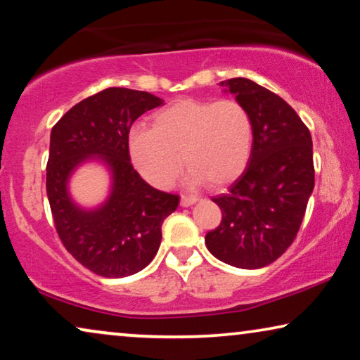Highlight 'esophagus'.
Here are the masks:
<instances>
[{"label":"esophagus","instance_id":"esophagus-1","mask_svg":"<svg viewBox=\"0 0 360 360\" xmlns=\"http://www.w3.org/2000/svg\"><path fill=\"white\" fill-rule=\"evenodd\" d=\"M198 200H200V198H196V196L184 195V196H181V198H180V205L185 206V208H186V206H191L193 203H196V201H198Z\"/></svg>","mask_w":360,"mask_h":360}]
</instances>
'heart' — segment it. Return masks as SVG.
I'll list each match as a JSON object with an SVG mask.
<instances>
[{"mask_svg":"<svg viewBox=\"0 0 360 360\" xmlns=\"http://www.w3.org/2000/svg\"><path fill=\"white\" fill-rule=\"evenodd\" d=\"M252 136V120L236 100H179L152 116L150 129L132 131L127 150L134 169L155 188H169L184 164L190 184L223 186L243 174Z\"/></svg>","mask_w":360,"mask_h":360,"instance_id":"obj_1","label":"heart"}]
</instances>
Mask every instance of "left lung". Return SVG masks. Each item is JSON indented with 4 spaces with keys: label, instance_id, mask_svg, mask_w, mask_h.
<instances>
[{
    "label": "left lung",
    "instance_id": "obj_1",
    "mask_svg": "<svg viewBox=\"0 0 360 360\" xmlns=\"http://www.w3.org/2000/svg\"><path fill=\"white\" fill-rule=\"evenodd\" d=\"M252 120V150L243 175L214 196L223 219L206 234L221 262L262 269L290 248L314 188L313 142L287 101L249 78L221 82Z\"/></svg>",
    "mask_w": 360,
    "mask_h": 360
}]
</instances>
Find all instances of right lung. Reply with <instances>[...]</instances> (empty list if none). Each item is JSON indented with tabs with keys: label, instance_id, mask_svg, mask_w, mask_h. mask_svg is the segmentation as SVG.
Masks as SVG:
<instances>
[{
	"label": "right lung",
	"instance_id": "obj_1",
	"mask_svg": "<svg viewBox=\"0 0 360 360\" xmlns=\"http://www.w3.org/2000/svg\"><path fill=\"white\" fill-rule=\"evenodd\" d=\"M164 105L159 96L129 88H106L70 108L51 132L47 198L58 238L93 274L121 278L137 274L155 257L162 223L180 196L155 190L131 164L127 139L137 117ZM88 160L112 174V190L98 209L71 200L68 180Z\"/></svg>",
	"mask_w": 360,
	"mask_h": 360
}]
</instances>
